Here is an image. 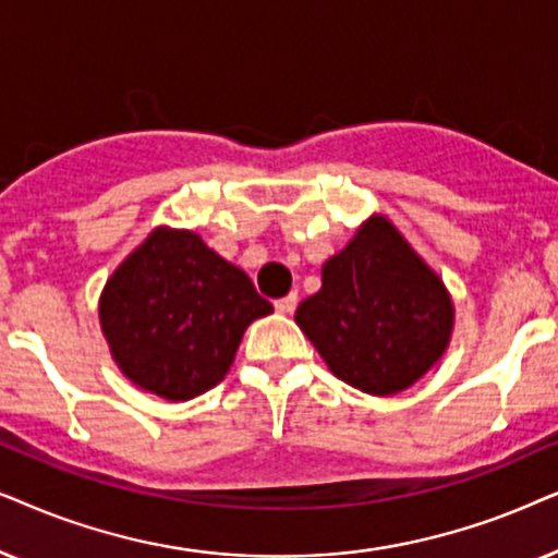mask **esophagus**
<instances>
[{"label": "esophagus", "mask_w": 558, "mask_h": 558, "mask_svg": "<svg viewBox=\"0 0 558 558\" xmlns=\"http://www.w3.org/2000/svg\"><path fill=\"white\" fill-rule=\"evenodd\" d=\"M295 303H299V295L291 293V295H286V299L275 301V311H278V314H286L288 316V314H293Z\"/></svg>", "instance_id": "obj_1"}]
</instances>
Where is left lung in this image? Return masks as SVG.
Segmentation results:
<instances>
[{"label": "left lung", "mask_w": 558, "mask_h": 558, "mask_svg": "<svg viewBox=\"0 0 558 558\" xmlns=\"http://www.w3.org/2000/svg\"><path fill=\"white\" fill-rule=\"evenodd\" d=\"M295 324L339 380L396 396L449 349L454 301L403 232L373 214L322 265V291L301 303Z\"/></svg>", "instance_id": "1"}]
</instances>
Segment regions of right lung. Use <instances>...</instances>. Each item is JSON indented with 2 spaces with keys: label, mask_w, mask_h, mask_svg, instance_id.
<instances>
[{
  "label": "right lung",
  "mask_w": 558,
  "mask_h": 558,
  "mask_svg": "<svg viewBox=\"0 0 558 558\" xmlns=\"http://www.w3.org/2000/svg\"><path fill=\"white\" fill-rule=\"evenodd\" d=\"M272 314L247 272L191 229L155 227L109 275L99 324L119 373L170 403L225 380L255 318Z\"/></svg>",
  "instance_id": "obj_1"
}]
</instances>
